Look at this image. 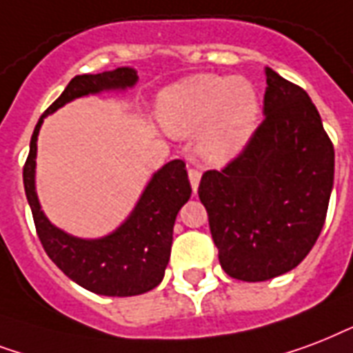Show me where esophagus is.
Returning <instances> with one entry per match:
<instances>
[{"mask_svg":"<svg viewBox=\"0 0 353 353\" xmlns=\"http://www.w3.org/2000/svg\"><path fill=\"white\" fill-rule=\"evenodd\" d=\"M188 176H190V182H191V188H193V191H196V188H199V182H201V171H199V169H190V171H188Z\"/></svg>","mask_w":353,"mask_h":353,"instance_id":"esophagus-1","label":"esophagus"}]
</instances>
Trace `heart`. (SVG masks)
<instances>
[{
	"mask_svg": "<svg viewBox=\"0 0 353 353\" xmlns=\"http://www.w3.org/2000/svg\"><path fill=\"white\" fill-rule=\"evenodd\" d=\"M259 95L250 81L196 73L158 95L163 130L179 138L196 136V151L208 163H226L248 145L259 123Z\"/></svg>",
	"mask_w": 353,
	"mask_h": 353,
	"instance_id": "b5f03b06",
	"label": "heart"
}]
</instances>
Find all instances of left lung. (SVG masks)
Wrapping results in <instances>:
<instances>
[{
	"label": "left lung",
	"mask_w": 353,
	"mask_h": 353,
	"mask_svg": "<svg viewBox=\"0 0 353 353\" xmlns=\"http://www.w3.org/2000/svg\"><path fill=\"white\" fill-rule=\"evenodd\" d=\"M265 77V119L230 163L206 171L199 184L221 267L243 281L285 274L310 254L335 171L332 139L310 95L270 68Z\"/></svg>",
	"instance_id": "8db88e82"
}]
</instances>
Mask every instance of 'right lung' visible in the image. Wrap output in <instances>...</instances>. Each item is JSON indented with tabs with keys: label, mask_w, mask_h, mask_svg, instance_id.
Returning <instances> with one entry per match:
<instances>
[{
	"label": "right lung",
	"mask_w": 353,
	"mask_h": 353,
	"mask_svg": "<svg viewBox=\"0 0 353 353\" xmlns=\"http://www.w3.org/2000/svg\"><path fill=\"white\" fill-rule=\"evenodd\" d=\"M136 83L138 73L132 68L73 77L59 99L38 119L31 136L29 157L23 165V188L43 250L70 280L105 296L147 293L163 280L171 256L174 219L191 196L185 163L182 160H171L152 174L132 214L117 230L101 239H81L51 225L40 210L34 188L37 139L43 117L59 110L65 103L105 90L132 88Z\"/></svg>",
	"instance_id": "1"
}]
</instances>
